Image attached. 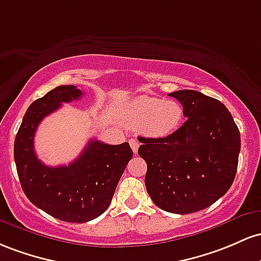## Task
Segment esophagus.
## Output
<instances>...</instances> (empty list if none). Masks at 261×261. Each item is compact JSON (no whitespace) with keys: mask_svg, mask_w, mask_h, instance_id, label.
<instances>
[{"mask_svg":"<svg viewBox=\"0 0 261 261\" xmlns=\"http://www.w3.org/2000/svg\"><path fill=\"white\" fill-rule=\"evenodd\" d=\"M129 145H130L132 150L134 151V154L138 153V148H139V143H138V140H136V139H130V140H129Z\"/></svg>","mask_w":261,"mask_h":261,"instance_id":"obj_1","label":"esophagus"}]
</instances>
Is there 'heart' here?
Masks as SVG:
<instances>
[{
	"label": "heart",
	"instance_id": "heart-1",
	"mask_svg": "<svg viewBox=\"0 0 261 261\" xmlns=\"http://www.w3.org/2000/svg\"><path fill=\"white\" fill-rule=\"evenodd\" d=\"M184 118L182 106L174 99L140 96L127 105L124 119L149 137L162 138L174 133Z\"/></svg>",
	"mask_w": 261,
	"mask_h": 261
}]
</instances>
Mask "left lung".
<instances>
[{"label":"left lung","mask_w":261,"mask_h":261,"mask_svg":"<svg viewBox=\"0 0 261 261\" xmlns=\"http://www.w3.org/2000/svg\"><path fill=\"white\" fill-rule=\"evenodd\" d=\"M186 122L164 138L139 137L138 154L148 170L145 187L159 208L176 215L204 210L232 186L241 133L227 107L194 90L169 93Z\"/></svg>","instance_id":"1"}]
</instances>
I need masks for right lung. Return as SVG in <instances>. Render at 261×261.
<instances>
[{
	"label": "right lung",
	"mask_w": 261,
	"mask_h": 261,
	"mask_svg": "<svg viewBox=\"0 0 261 261\" xmlns=\"http://www.w3.org/2000/svg\"><path fill=\"white\" fill-rule=\"evenodd\" d=\"M81 96V90L74 85H63L36 99L14 139V162L28 200L54 218L71 223L92 221L108 208L117 184L133 158L128 143L110 145L91 139L69 165L51 168L38 159L34 136L39 123L61 103Z\"/></svg>",
	"instance_id": "1"
}]
</instances>
